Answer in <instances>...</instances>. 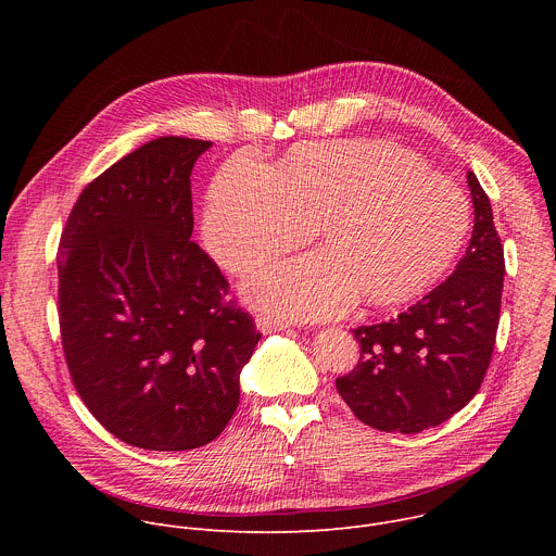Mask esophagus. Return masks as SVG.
Here are the masks:
<instances>
[{"label":"esophagus","instance_id":"esophagus-1","mask_svg":"<svg viewBox=\"0 0 556 556\" xmlns=\"http://www.w3.org/2000/svg\"><path fill=\"white\" fill-rule=\"evenodd\" d=\"M288 328V321L279 319V316H270V314H260L257 316V330L264 334H273V332H281Z\"/></svg>","mask_w":556,"mask_h":556}]
</instances>
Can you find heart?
I'll return each mask as SVG.
<instances>
[{
  "instance_id": "1",
  "label": "heart",
  "mask_w": 556,
  "mask_h": 556,
  "mask_svg": "<svg viewBox=\"0 0 556 556\" xmlns=\"http://www.w3.org/2000/svg\"><path fill=\"white\" fill-rule=\"evenodd\" d=\"M470 208L446 176L380 138L301 144L266 169L235 157L215 176L202 217L213 260L232 275L307 242L316 251L249 279L253 303L283 316L324 319L358 294L371 305L427 290L457 255Z\"/></svg>"
}]
</instances>
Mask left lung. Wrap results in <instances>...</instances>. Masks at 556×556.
Listing matches in <instances>:
<instances>
[{
	"mask_svg": "<svg viewBox=\"0 0 556 556\" xmlns=\"http://www.w3.org/2000/svg\"><path fill=\"white\" fill-rule=\"evenodd\" d=\"M475 224L455 273L407 312L361 326L358 365L337 378L354 416L387 433H420L464 409L491 365L504 290V249L491 200L466 174Z\"/></svg>",
	"mask_w": 556,
	"mask_h": 556,
	"instance_id": "8db88e82",
	"label": "left lung"
}]
</instances>
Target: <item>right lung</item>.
Returning a JSON list of instances; mask_svg holds the SVG:
<instances>
[{"label": "right lung", "mask_w": 556, "mask_h": 556, "mask_svg": "<svg viewBox=\"0 0 556 556\" xmlns=\"http://www.w3.org/2000/svg\"><path fill=\"white\" fill-rule=\"evenodd\" d=\"M208 140L163 136L78 195L59 242V326L72 382L118 440L189 451L240 405L262 334L191 242V172Z\"/></svg>", "instance_id": "add662e5"}]
</instances>
